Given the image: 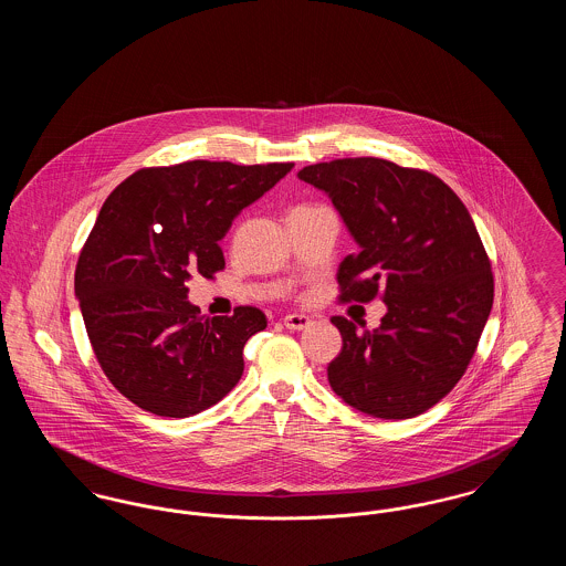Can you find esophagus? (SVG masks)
Returning <instances> with one entry per match:
<instances>
[{"label":"esophagus","mask_w":566,"mask_h":566,"mask_svg":"<svg viewBox=\"0 0 566 566\" xmlns=\"http://www.w3.org/2000/svg\"><path fill=\"white\" fill-rule=\"evenodd\" d=\"M310 324H312V318L305 316V314H289V316H284V326L291 328V331H303Z\"/></svg>","instance_id":"34e87169"}]
</instances>
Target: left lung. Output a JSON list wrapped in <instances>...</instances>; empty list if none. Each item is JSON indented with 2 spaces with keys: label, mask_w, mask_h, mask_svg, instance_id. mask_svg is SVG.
I'll list each match as a JSON object with an SVG mask.
<instances>
[{
  "label": "left lung",
  "mask_w": 566,
  "mask_h": 566,
  "mask_svg": "<svg viewBox=\"0 0 566 566\" xmlns=\"http://www.w3.org/2000/svg\"><path fill=\"white\" fill-rule=\"evenodd\" d=\"M296 176L328 195L358 243L337 271L342 301L386 303L374 331L331 321L344 339L326 369L331 388L374 418L420 416L457 386L492 310L473 218L437 176L376 157L316 163Z\"/></svg>",
  "instance_id": "obj_1"
}]
</instances>
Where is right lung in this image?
I'll return each mask as SVG.
<instances>
[{
	"label": "right lung",
	"instance_id": "add662e5",
	"mask_svg": "<svg viewBox=\"0 0 566 566\" xmlns=\"http://www.w3.org/2000/svg\"><path fill=\"white\" fill-rule=\"evenodd\" d=\"M295 163L189 161L139 169L109 192L76 265V298L114 388L165 418L218 403L243 374L245 342L268 326L256 307L208 318L192 273L224 268L218 242L243 208Z\"/></svg>",
	"mask_w": 566,
	"mask_h": 566
}]
</instances>
